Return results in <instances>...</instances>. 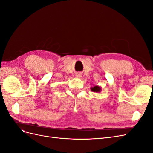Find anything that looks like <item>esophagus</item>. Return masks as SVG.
I'll return each instance as SVG.
<instances>
[{"label":"esophagus","instance_id":"34e87169","mask_svg":"<svg viewBox=\"0 0 153 153\" xmlns=\"http://www.w3.org/2000/svg\"><path fill=\"white\" fill-rule=\"evenodd\" d=\"M76 76L77 78H80V77L82 76L81 73H77L76 74Z\"/></svg>","mask_w":153,"mask_h":153}]
</instances>
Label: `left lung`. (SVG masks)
Returning a JSON list of instances; mask_svg holds the SVG:
<instances>
[{"mask_svg": "<svg viewBox=\"0 0 153 153\" xmlns=\"http://www.w3.org/2000/svg\"><path fill=\"white\" fill-rule=\"evenodd\" d=\"M91 91L92 92H100L101 91V87L98 85H95L93 87H91Z\"/></svg>", "mask_w": 153, "mask_h": 153, "instance_id": "1", "label": "left lung"}]
</instances>
